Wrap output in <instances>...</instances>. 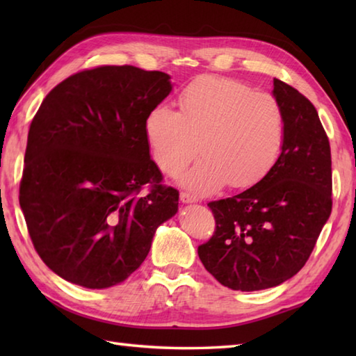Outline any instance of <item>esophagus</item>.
Segmentation results:
<instances>
[{
    "label": "esophagus",
    "mask_w": 356,
    "mask_h": 356,
    "mask_svg": "<svg viewBox=\"0 0 356 356\" xmlns=\"http://www.w3.org/2000/svg\"><path fill=\"white\" fill-rule=\"evenodd\" d=\"M180 200H182L184 203H195V202H197V199H195L193 194L185 193V191L180 193Z\"/></svg>",
    "instance_id": "1"
}]
</instances>
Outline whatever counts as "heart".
Segmentation results:
<instances>
[{
    "label": "heart",
    "instance_id": "1",
    "mask_svg": "<svg viewBox=\"0 0 356 356\" xmlns=\"http://www.w3.org/2000/svg\"><path fill=\"white\" fill-rule=\"evenodd\" d=\"M179 107L151 108L145 134L159 168L172 177L200 151L203 157L182 177L193 193L208 194L225 184L249 188L275 165L284 140V113L275 96L234 79L200 76L180 92Z\"/></svg>",
    "mask_w": 356,
    "mask_h": 356
}]
</instances>
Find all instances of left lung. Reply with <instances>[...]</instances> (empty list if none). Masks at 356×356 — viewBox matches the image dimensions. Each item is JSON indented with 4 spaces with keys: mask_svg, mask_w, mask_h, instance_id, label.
<instances>
[{
    "mask_svg": "<svg viewBox=\"0 0 356 356\" xmlns=\"http://www.w3.org/2000/svg\"><path fill=\"white\" fill-rule=\"evenodd\" d=\"M284 113L282 154L259 184L209 202L216 231L197 248L203 266L234 291L282 284L305 266L332 211L329 138L314 104L274 78Z\"/></svg>",
    "mask_w": 356,
    "mask_h": 356,
    "instance_id": "1",
    "label": "left lung"
}]
</instances>
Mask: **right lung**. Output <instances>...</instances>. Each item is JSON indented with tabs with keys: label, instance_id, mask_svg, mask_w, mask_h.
<instances>
[{
	"label": "right lung",
	"instance_id": "1",
	"mask_svg": "<svg viewBox=\"0 0 356 356\" xmlns=\"http://www.w3.org/2000/svg\"><path fill=\"white\" fill-rule=\"evenodd\" d=\"M170 92L163 72L99 65L59 82L36 111L19 205L35 251L67 282H124L177 213L179 191L162 185L145 134L148 111Z\"/></svg>",
	"mask_w": 356,
	"mask_h": 356
}]
</instances>
